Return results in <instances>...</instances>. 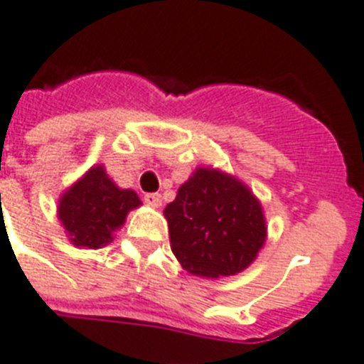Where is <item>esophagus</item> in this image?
<instances>
[{"label":"esophagus","mask_w":364,"mask_h":364,"mask_svg":"<svg viewBox=\"0 0 364 364\" xmlns=\"http://www.w3.org/2000/svg\"><path fill=\"white\" fill-rule=\"evenodd\" d=\"M145 203L149 204L151 208H160L161 206V197L158 193H147L144 197Z\"/></svg>","instance_id":"1"}]
</instances>
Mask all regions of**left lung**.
I'll list each match as a JSON object with an SVG mask.
<instances>
[{
	"instance_id": "8db88e82",
	"label": "left lung",
	"mask_w": 364,
	"mask_h": 364,
	"mask_svg": "<svg viewBox=\"0 0 364 364\" xmlns=\"http://www.w3.org/2000/svg\"><path fill=\"white\" fill-rule=\"evenodd\" d=\"M171 250L186 271L234 276L256 259L267 237L262 204L235 176L198 167L164 210Z\"/></svg>"
}]
</instances>
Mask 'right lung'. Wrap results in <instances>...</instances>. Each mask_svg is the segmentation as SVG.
<instances>
[{
  "label": "right lung",
  "instance_id": "add662e5",
  "mask_svg": "<svg viewBox=\"0 0 364 364\" xmlns=\"http://www.w3.org/2000/svg\"><path fill=\"white\" fill-rule=\"evenodd\" d=\"M141 204L132 189L117 188L102 166H93L58 200V219L75 247L101 248Z\"/></svg>",
  "mask_w": 364,
  "mask_h": 364
}]
</instances>
